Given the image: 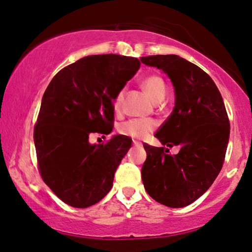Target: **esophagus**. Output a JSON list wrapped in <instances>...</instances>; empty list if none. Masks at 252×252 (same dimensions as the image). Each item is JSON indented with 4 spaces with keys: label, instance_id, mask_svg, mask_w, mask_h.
Instances as JSON below:
<instances>
[{
    "label": "esophagus",
    "instance_id": "obj_1",
    "mask_svg": "<svg viewBox=\"0 0 252 252\" xmlns=\"http://www.w3.org/2000/svg\"><path fill=\"white\" fill-rule=\"evenodd\" d=\"M133 144H134V146H136V147L142 146V143L139 142V141H136V140H133Z\"/></svg>",
    "mask_w": 252,
    "mask_h": 252
}]
</instances>
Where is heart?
<instances>
[{"label":"heart","mask_w":252,"mask_h":252,"mask_svg":"<svg viewBox=\"0 0 252 252\" xmlns=\"http://www.w3.org/2000/svg\"><path fill=\"white\" fill-rule=\"evenodd\" d=\"M142 87L148 93V95L154 99L155 102H160L165 97L166 94V87H165L164 80L158 75H148L143 79ZM123 98H124V89L117 93L115 98H113V110L116 113H119L123 108ZM157 127V123L154 119L148 118H137L129 119L123 123L119 126V132L127 135L132 139L144 140L154 132Z\"/></svg>","instance_id":"1"}]
</instances>
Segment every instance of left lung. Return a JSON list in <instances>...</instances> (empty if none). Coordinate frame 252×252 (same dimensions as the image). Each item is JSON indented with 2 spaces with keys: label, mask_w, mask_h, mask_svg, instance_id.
<instances>
[{
  "label": "left lung",
  "mask_w": 252,
  "mask_h": 252,
  "mask_svg": "<svg viewBox=\"0 0 252 252\" xmlns=\"http://www.w3.org/2000/svg\"><path fill=\"white\" fill-rule=\"evenodd\" d=\"M171 79L175 105L155 136L164 146H180L177 155L143 144L141 174L148 194L160 204L184 208L211 187L221 170L229 140V119L221 94L210 75L177 55L141 57Z\"/></svg>",
  "instance_id": "8db88e82"
}]
</instances>
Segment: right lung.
<instances>
[{"label": "right lung", "mask_w": 252, "mask_h": 252, "mask_svg": "<svg viewBox=\"0 0 252 252\" xmlns=\"http://www.w3.org/2000/svg\"><path fill=\"white\" fill-rule=\"evenodd\" d=\"M120 55H93L67 65L44 92L35 126L37 166L44 184L73 208H88L112 188L117 167L132 146L125 135L91 144L93 133L113 128V98L140 68Z\"/></svg>", "instance_id": "obj_1"}]
</instances>
